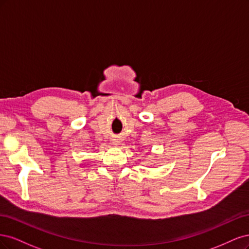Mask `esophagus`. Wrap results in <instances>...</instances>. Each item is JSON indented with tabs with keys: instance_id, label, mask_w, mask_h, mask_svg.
I'll return each mask as SVG.
<instances>
[{
	"instance_id": "1",
	"label": "esophagus",
	"mask_w": 249,
	"mask_h": 249,
	"mask_svg": "<svg viewBox=\"0 0 249 249\" xmlns=\"http://www.w3.org/2000/svg\"><path fill=\"white\" fill-rule=\"evenodd\" d=\"M113 143H114L115 146H118L119 143H120V141H119L118 139H114V140H113Z\"/></svg>"
}]
</instances>
